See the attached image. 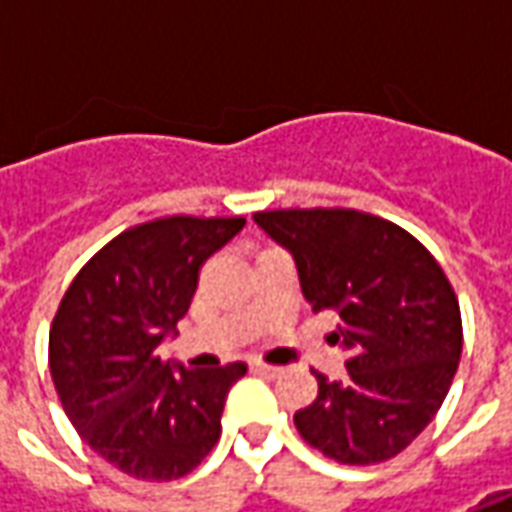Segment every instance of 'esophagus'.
Returning a JSON list of instances; mask_svg holds the SVG:
<instances>
[{
	"mask_svg": "<svg viewBox=\"0 0 512 512\" xmlns=\"http://www.w3.org/2000/svg\"><path fill=\"white\" fill-rule=\"evenodd\" d=\"M252 370H255L257 376H266V378L282 376V367H277V365H263V362H252Z\"/></svg>",
	"mask_w": 512,
	"mask_h": 512,
	"instance_id": "34e87169",
	"label": "esophagus"
}]
</instances>
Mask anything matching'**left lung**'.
I'll return each mask as SVG.
<instances>
[{
  "label": "left lung",
  "instance_id": "obj_1",
  "mask_svg": "<svg viewBox=\"0 0 512 512\" xmlns=\"http://www.w3.org/2000/svg\"><path fill=\"white\" fill-rule=\"evenodd\" d=\"M255 224L296 263L312 312L332 315L340 381L318 378L296 411L301 439L337 463L406 450L444 403L463 348L461 310L441 266L403 227L359 211H263Z\"/></svg>",
  "mask_w": 512,
  "mask_h": 512
}]
</instances>
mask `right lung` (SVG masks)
<instances>
[{
    "label": "right lung",
    "instance_id": "add662e5",
    "mask_svg": "<svg viewBox=\"0 0 512 512\" xmlns=\"http://www.w3.org/2000/svg\"><path fill=\"white\" fill-rule=\"evenodd\" d=\"M246 219L172 216L117 235L76 274L49 334L57 395L90 447L136 480H178L222 433L244 362L186 370L158 348L178 334L200 266Z\"/></svg>",
    "mask_w": 512,
    "mask_h": 512
}]
</instances>
